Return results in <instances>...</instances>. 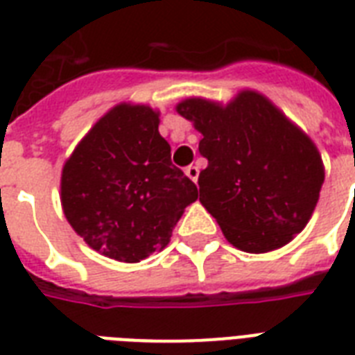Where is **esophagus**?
Masks as SVG:
<instances>
[{
	"mask_svg": "<svg viewBox=\"0 0 355 355\" xmlns=\"http://www.w3.org/2000/svg\"><path fill=\"white\" fill-rule=\"evenodd\" d=\"M186 175H188L195 184H197V178H199V167L197 166H188L186 167Z\"/></svg>",
	"mask_w": 355,
	"mask_h": 355,
	"instance_id": "obj_1",
	"label": "esophagus"
}]
</instances>
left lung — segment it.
I'll return each mask as SVG.
<instances>
[{
  "mask_svg": "<svg viewBox=\"0 0 355 355\" xmlns=\"http://www.w3.org/2000/svg\"><path fill=\"white\" fill-rule=\"evenodd\" d=\"M177 112L202 134L200 202L234 247L252 254L280 248L302 232L324 182L315 144L258 92L227 107L191 97Z\"/></svg>",
  "mask_w": 355,
  "mask_h": 355,
  "instance_id": "obj_1",
  "label": "left lung"
}]
</instances>
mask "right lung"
<instances>
[{"instance_id":"1","label":"right lung","mask_w":355,"mask_h":355,"mask_svg":"<svg viewBox=\"0 0 355 355\" xmlns=\"http://www.w3.org/2000/svg\"><path fill=\"white\" fill-rule=\"evenodd\" d=\"M158 112L121 103L80 139L62 169L64 216L88 247L136 263L162 250L199 191L171 162Z\"/></svg>"}]
</instances>
